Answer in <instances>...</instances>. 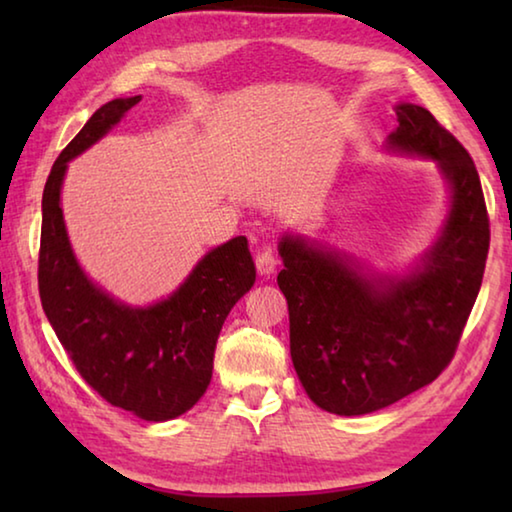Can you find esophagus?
I'll use <instances>...</instances> for the list:
<instances>
[{
	"label": "esophagus",
	"mask_w": 512,
	"mask_h": 512,
	"mask_svg": "<svg viewBox=\"0 0 512 512\" xmlns=\"http://www.w3.org/2000/svg\"><path fill=\"white\" fill-rule=\"evenodd\" d=\"M255 266H257V273L259 275H273L275 273V266H277V255L271 246H264L259 248V253L255 255Z\"/></svg>",
	"instance_id": "34e87169"
}]
</instances>
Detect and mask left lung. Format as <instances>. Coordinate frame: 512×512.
I'll list each match as a JSON object with an SVG mask.
<instances>
[{
  "mask_svg": "<svg viewBox=\"0 0 512 512\" xmlns=\"http://www.w3.org/2000/svg\"><path fill=\"white\" fill-rule=\"evenodd\" d=\"M395 115L388 146L436 160L452 187L443 235L418 271L366 277L334 250L280 241L293 366L311 400L336 415L384 409L449 366L488 259L490 219L470 153L427 108L400 103Z\"/></svg>",
  "mask_w": 512,
  "mask_h": 512,
  "instance_id": "left-lung-1",
  "label": "left lung"
}]
</instances>
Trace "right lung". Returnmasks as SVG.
Instances as JSON below:
<instances>
[{"instance_id": "obj_1", "label": "right lung", "mask_w": 512, "mask_h": 512, "mask_svg": "<svg viewBox=\"0 0 512 512\" xmlns=\"http://www.w3.org/2000/svg\"><path fill=\"white\" fill-rule=\"evenodd\" d=\"M142 99L103 103L51 167L42 192L38 289L67 357L103 400L149 422L178 418L212 379L223 320L255 284L246 237L207 253L167 300L133 309L83 275L69 248L60 185L67 162L106 135Z\"/></svg>"}]
</instances>
